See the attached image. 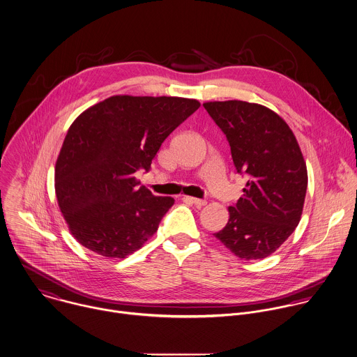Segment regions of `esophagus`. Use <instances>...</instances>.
<instances>
[{
  "instance_id": "34e87169",
  "label": "esophagus",
  "mask_w": 357,
  "mask_h": 357,
  "mask_svg": "<svg viewBox=\"0 0 357 357\" xmlns=\"http://www.w3.org/2000/svg\"><path fill=\"white\" fill-rule=\"evenodd\" d=\"M183 199H185V201H189V202H192V204H195V205H197V206H204V205L206 204V201H205V199H201V198L185 197Z\"/></svg>"
}]
</instances>
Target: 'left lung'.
<instances>
[{"instance_id": "1", "label": "left lung", "mask_w": 357, "mask_h": 357, "mask_svg": "<svg viewBox=\"0 0 357 357\" xmlns=\"http://www.w3.org/2000/svg\"><path fill=\"white\" fill-rule=\"evenodd\" d=\"M204 108L226 134L237 172L249 176L229 222L215 233L239 259L274 253L300 223L308 185L298 142L270 108L239 100L209 101Z\"/></svg>"}]
</instances>
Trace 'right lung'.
Listing matches in <instances>:
<instances>
[{
    "instance_id": "1",
    "label": "right lung",
    "mask_w": 357,
    "mask_h": 357,
    "mask_svg": "<svg viewBox=\"0 0 357 357\" xmlns=\"http://www.w3.org/2000/svg\"><path fill=\"white\" fill-rule=\"evenodd\" d=\"M199 102L112 96L83 111L56 161L54 190L70 233L107 259H124L153 237L172 197L153 196L134 174L149 169L164 139Z\"/></svg>"
}]
</instances>
